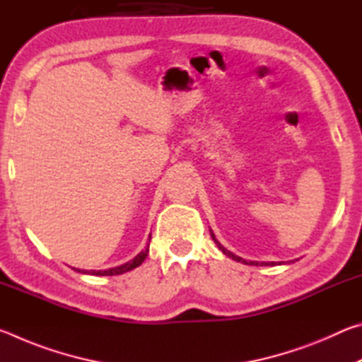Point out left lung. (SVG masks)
Instances as JSON below:
<instances>
[{
    "label": "left lung",
    "mask_w": 362,
    "mask_h": 362,
    "mask_svg": "<svg viewBox=\"0 0 362 362\" xmlns=\"http://www.w3.org/2000/svg\"><path fill=\"white\" fill-rule=\"evenodd\" d=\"M211 236H212V240H214V243H216L217 244V247L220 249V250H222V252L226 255V257H230V259H233V260H236V262H243V263H246V265H274V262H262V263H259V262H246V260H243L241 259V257H238V255H235V254H233V252H230V250L228 249H225L223 246H222V244H220L217 240H216V235H214V233L211 231Z\"/></svg>",
    "instance_id": "left-lung-1"
}]
</instances>
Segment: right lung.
<instances>
[{
    "mask_svg": "<svg viewBox=\"0 0 362 362\" xmlns=\"http://www.w3.org/2000/svg\"><path fill=\"white\" fill-rule=\"evenodd\" d=\"M148 247H150V244L139 255L134 257L132 260L124 263V265H119V267H115V268H110V269H99V272H95V269H93V272H86V269H79V268L78 269L75 268V269H76V272H79V273L95 274V276H116V274H122V273H126V272H131V269L137 268L139 265H142L144 260L146 259V255H148Z\"/></svg>",
    "mask_w": 362,
    "mask_h": 362,
    "instance_id": "obj_1",
    "label": "right lung"
}]
</instances>
